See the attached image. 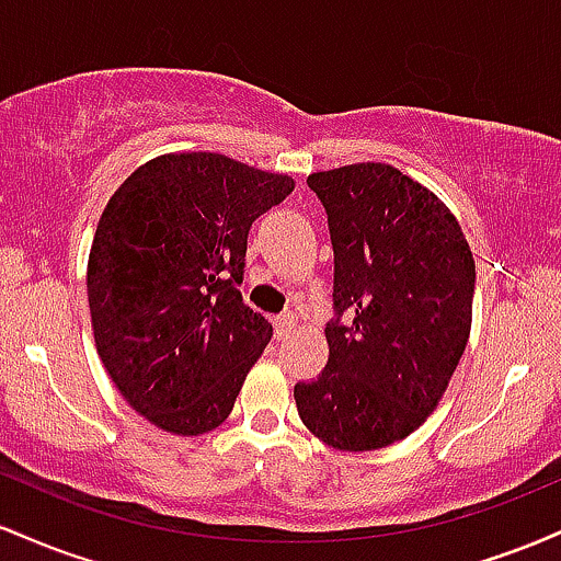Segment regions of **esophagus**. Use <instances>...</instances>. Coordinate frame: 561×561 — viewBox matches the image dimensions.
<instances>
[{"instance_id":"obj_1","label":"esophagus","mask_w":561,"mask_h":561,"mask_svg":"<svg viewBox=\"0 0 561 561\" xmlns=\"http://www.w3.org/2000/svg\"><path fill=\"white\" fill-rule=\"evenodd\" d=\"M295 324H298V319H295V313H282V317L274 319V327H276V337L285 340L293 334Z\"/></svg>"}]
</instances>
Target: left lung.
I'll use <instances>...</instances> for the list:
<instances>
[{"label": "left lung", "mask_w": 561, "mask_h": 561, "mask_svg": "<svg viewBox=\"0 0 561 561\" xmlns=\"http://www.w3.org/2000/svg\"><path fill=\"white\" fill-rule=\"evenodd\" d=\"M308 186L330 224L337 319L324 371L295 385L298 414L337 450L392 446L437 409L465 353L472 250L446 203L388 163L311 173Z\"/></svg>", "instance_id": "left-lung-1"}]
</instances>
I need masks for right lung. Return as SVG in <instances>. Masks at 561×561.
<instances>
[{
	"label": "right lung",
	"instance_id": "obj_1",
	"mask_svg": "<svg viewBox=\"0 0 561 561\" xmlns=\"http://www.w3.org/2000/svg\"><path fill=\"white\" fill-rule=\"evenodd\" d=\"M295 182L218 152L147 160L115 190L87 266L96 353L134 411L173 435L234 409L272 324L242 302L248 231Z\"/></svg>",
	"mask_w": 561,
	"mask_h": 561
}]
</instances>
